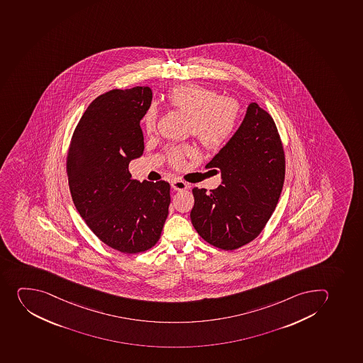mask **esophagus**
<instances>
[{"label":"esophagus","mask_w":363,"mask_h":363,"mask_svg":"<svg viewBox=\"0 0 363 363\" xmlns=\"http://www.w3.org/2000/svg\"><path fill=\"white\" fill-rule=\"evenodd\" d=\"M172 188H173L174 190H186L188 189V186H189V184L188 183L184 182V181L182 180H173L172 181Z\"/></svg>","instance_id":"1"}]
</instances>
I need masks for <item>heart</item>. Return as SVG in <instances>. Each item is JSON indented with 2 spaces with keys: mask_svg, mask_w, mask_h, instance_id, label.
I'll use <instances>...</instances> for the list:
<instances>
[{
  "mask_svg": "<svg viewBox=\"0 0 363 363\" xmlns=\"http://www.w3.org/2000/svg\"><path fill=\"white\" fill-rule=\"evenodd\" d=\"M168 104L175 110L189 116V133L208 150L223 146L236 128L240 112L236 101L218 96L215 91L206 87L195 84L173 87L168 94ZM157 120L155 107H150L143 119L147 133L155 130ZM191 153L190 147H177L170 152V161L180 166L183 157Z\"/></svg>",
  "mask_w": 363,
  "mask_h": 363,
  "instance_id": "b5f03b06",
  "label": "heart"
}]
</instances>
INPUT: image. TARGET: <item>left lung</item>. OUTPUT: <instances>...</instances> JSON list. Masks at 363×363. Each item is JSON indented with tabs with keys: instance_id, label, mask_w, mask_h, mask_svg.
<instances>
[{
	"instance_id": "1",
	"label": "left lung",
	"mask_w": 363,
	"mask_h": 363,
	"mask_svg": "<svg viewBox=\"0 0 363 363\" xmlns=\"http://www.w3.org/2000/svg\"><path fill=\"white\" fill-rule=\"evenodd\" d=\"M206 168L220 173L216 189H193L190 218L203 240L223 250L255 240L276 209L285 179V157L276 123L257 103Z\"/></svg>"
}]
</instances>
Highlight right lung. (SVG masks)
<instances>
[{
  "label": "right lung",
  "mask_w": 363,
  "mask_h": 363,
  "mask_svg": "<svg viewBox=\"0 0 363 363\" xmlns=\"http://www.w3.org/2000/svg\"><path fill=\"white\" fill-rule=\"evenodd\" d=\"M148 86L112 90L90 104L67 154L71 196L98 238L123 253L150 249L168 216L169 183L132 180L130 161L143 153L140 120L150 108Z\"/></svg>",
  "instance_id": "1"
}]
</instances>
